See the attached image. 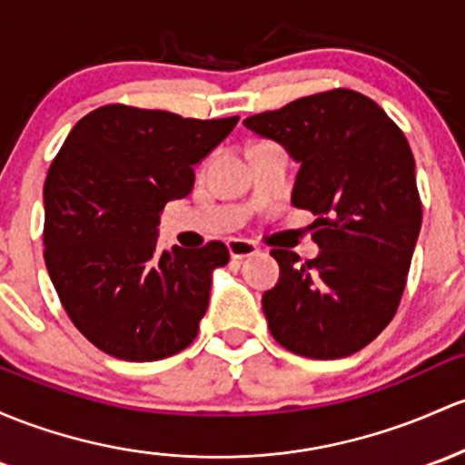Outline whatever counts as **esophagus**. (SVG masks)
Instances as JSON below:
<instances>
[{"label": "esophagus", "instance_id": "esophagus-1", "mask_svg": "<svg viewBox=\"0 0 465 465\" xmlns=\"http://www.w3.org/2000/svg\"><path fill=\"white\" fill-rule=\"evenodd\" d=\"M228 252H231L232 259H248L259 252V246L254 242H248V239H231Z\"/></svg>", "mask_w": 465, "mask_h": 465}]
</instances>
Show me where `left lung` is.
Masks as SVG:
<instances>
[{
    "mask_svg": "<svg viewBox=\"0 0 465 465\" xmlns=\"http://www.w3.org/2000/svg\"><path fill=\"white\" fill-rule=\"evenodd\" d=\"M299 163L292 203L314 217L322 251L299 263L272 251L277 286L262 306L272 337L311 359L361 351L392 322L421 231V199L406 134L348 88L294 99L243 119Z\"/></svg>",
    "mask_w": 465,
    "mask_h": 465,
    "instance_id": "8db88e82",
    "label": "left lung"
}]
</instances>
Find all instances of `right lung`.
Instances as JSON below:
<instances>
[{"instance_id":"add662e5","label":"right lung","mask_w":465,"mask_h":465,"mask_svg":"<svg viewBox=\"0 0 465 465\" xmlns=\"http://www.w3.org/2000/svg\"><path fill=\"white\" fill-rule=\"evenodd\" d=\"M239 117L183 119L111 104L74 124L44 183V259L64 311L99 351L157 361L191 346L222 242L159 251L163 206Z\"/></svg>"}]
</instances>
